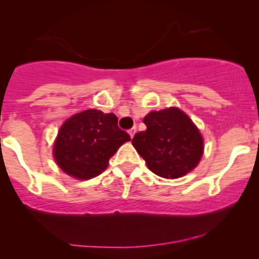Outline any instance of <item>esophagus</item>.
<instances>
[{"mask_svg":"<svg viewBox=\"0 0 259 259\" xmlns=\"http://www.w3.org/2000/svg\"><path fill=\"white\" fill-rule=\"evenodd\" d=\"M135 133H137V127H132V129L129 130V135H130V138H134Z\"/></svg>","mask_w":259,"mask_h":259,"instance_id":"34e87169","label":"esophagus"}]
</instances>
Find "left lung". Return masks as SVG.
I'll return each mask as SVG.
<instances>
[{
    "instance_id": "obj_1",
    "label": "left lung",
    "mask_w": 259,
    "mask_h": 259,
    "mask_svg": "<svg viewBox=\"0 0 259 259\" xmlns=\"http://www.w3.org/2000/svg\"><path fill=\"white\" fill-rule=\"evenodd\" d=\"M145 132L133 145L156 176L176 179L189 173L203 155V138L187 114L177 108L151 111L144 117Z\"/></svg>"
}]
</instances>
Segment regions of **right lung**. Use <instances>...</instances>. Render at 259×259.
Instances as JSON below:
<instances>
[{
	"mask_svg": "<svg viewBox=\"0 0 259 259\" xmlns=\"http://www.w3.org/2000/svg\"><path fill=\"white\" fill-rule=\"evenodd\" d=\"M130 135L117 126L113 113L85 110L64 122L54 145L60 168L77 179H90L108 168L109 159Z\"/></svg>",
	"mask_w": 259,
	"mask_h": 259,
	"instance_id": "right-lung-1",
	"label": "right lung"
}]
</instances>
